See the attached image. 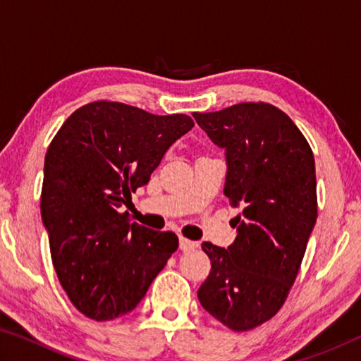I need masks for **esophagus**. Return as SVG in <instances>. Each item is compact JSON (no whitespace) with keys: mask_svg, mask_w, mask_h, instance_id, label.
Masks as SVG:
<instances>
[{"mask_svg":"<svg viewBox=\"0 0 361 361\" xmlns=\"http://www.w3.org/2000/svg\"><path fill=\"white\" fill-rule=\"evenodd\" d=\"M195 247H197V242L189 240L186 237H180V250H183V252H191Z\"/></svg>","mask_w":361,"mask_h":361,"instance_id":"obj_1","label":"esophagus"}]
</instances>
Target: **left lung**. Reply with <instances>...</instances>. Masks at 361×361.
<instances>
[{
    "mask_svg": "<svg viewBox=\"0 0 361 361\" xmlns=\"http://www.w3.org/2000/svg\"><path fill=\"white\" fill-rule=\"evenodd\" d=\"M192 116L224 148V194L242 210L228 250L202 243L212 271L197 298L223 325L248 331L279 312L301 267L317 221L314 154L295 122L264 102Z\"/></svg>",
    "mask_w": 361,
    "mask_h": 361,
    "instance_id": "1",
    "label": "left lung"
}]
</instances>
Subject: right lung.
<instances>
[{
	"mask_svg": "<svg viewBox=\"0 0 361 361\" xmlns=\"http://www.w3.org/2000/svg\"><path fill=\"white\" fill-rule=\"evenodd\" d=\"M194 127L186 114L157 116L119 102H92L60 127L44 159L41 216L60 285L89 319L130 312L178 237L130 221L132 192Z\"/></svg>",
	"mask_w": 361,
	"mask_h": 361,
	"instance_id": "obj_1",
	"label": "right lung"
}]
</instances>
